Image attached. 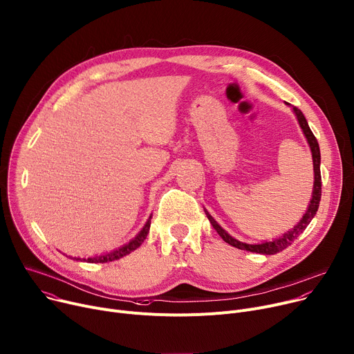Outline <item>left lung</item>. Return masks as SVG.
<instances>
[{
  "label": "left lung",
  "mask_w": 354,
  "mask_h": 354,
  "mask_svg": "<svg viewBox=\"0 0 354 354\" xmlns=\"http://www.w3.org/2000/svg\"><path fill=\"white\" fill-rule=\"evenodd\" d=\"M293 112L296 113V118H297V122L299 124H301L306 139H308V143L310 146V150H312V157H313V170H315V183H313V196H312V200H310V204H309V208L306 211V214L302 216L301 223H297V225H295L290 231H288L286 234H283V236H279L274 241H269V242H263V243H258V245H251V243H243L235 238H232L230 234H227L218 224H216V221L212 218V216L205 211L208 220L211 223V225L214 227V230L220 234V236L227 242L230 243V245L238 248V250H243V251H250V252H257V254H263V255H274V254H278L281 251H283L285 248H288L290 243L301 235L305 228L309 225V223L312 221L313 216L316 215V211L319 208V203H320V197H322V177H320V150H319V143L315 138V134L312 133L304 113L299 111L297 107H293Z\"/></svg>",
  "instance_id": "obj_1"
}]
</instances>
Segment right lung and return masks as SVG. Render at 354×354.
<instances>
[{"label":"right lung","instance_id":"1","mask_svg":"<svg viewBox=\"0 0 354 354\" xmlns=\"http://www.w3.org/2000/svg\"><path fill=\"white\" fill-rule=\"evenodd\" d=\"M150 224H151V223H150V218H149V221L146 223V225L143 227V230L139 232V235L136 236V238H133L129 243H126V245H123L122 248H119V250H116V251H113V252H111V254L95 257V258H88V259H84V261L91 262V263H104V262H112V261H116V259H119V258H122V257L129 255V254L133 252L134 250H138V248L142 245V243L145 242V239H146V236H147V234H149V230H150ZM73 259L82 261V259H79V258H73Z\"/></svg>","mask_w":354,"mask_h":354}]
</instances>
